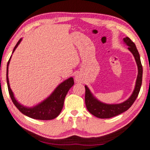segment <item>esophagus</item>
<instances>
[{
  "mask_svg": "<svg viewBox=\"0 0 150 150\" xmlns=\"http://www.w3.org/2000/svg\"><path fill=\"white\" fill-rule=\"evenodd\" d=\"M75 81H76V82H80L81 81V76L79 74H76L75 76Z\"/></svg>",
  "mask_w": 150,
  "mask_h": 150,
  "instance_id": "obj_1",
  "label": "esophagus"
}]
</instances>
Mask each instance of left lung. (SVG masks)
I'll return each instance as SVG.
<instances>
[{"mask_svg":"<svg viewBox=\"0 0 150 150\" xmlns=\"http://www.w3.org/2000/svg\"><path fill=\"white\" fill-rule=\"evenodd\" d=\"M123 40L124 42L129 46L128 49L134 56L138 66L139 72H138L135 89L132 93V96L125 102L120 104L108 105L103 103L100 102L95 98L92 96V93L90 92L88 87L85 86V105H86V108L89 112H90L92 115L97 118H110L122 114V112L127 111L132 105V104L134 103L138 95L139 94L142 84V79H143V67H142L139 53L138 52L134 42L132 41L129 37H126Z\"/></svg>","mask_w":150,"mask_h":150,"instance_id":"8db88e82","label":"left lung"}]
</instances>
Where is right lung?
Here are the masks:
<instances>
[{"instance_id": "1", "label": "right lung", "mask_w": 150, "mask_h": 150, "mask_svg": "<svg viewBox=\"0 0 150 150\" xmlns=\"http://www.w3.org/2000/svg\"><path fill=\"white\" fill-rule=\"evenodd\" d=\"M21 41V38L18 40L16 46L13 48V52H14L16 48L18 45ZM12 52V53H13ZM11 57L9 58L7 65V83L8 87V91L9 96L11 97L13 103L16 107L17 109L20 111L21 113L29 117L38 120H52L57 117L61 113L62 109L63 108L64 100L67 92L69 89L74 84L73 78H69L64 81L56 87L54 92L48 97L46 100L40 103L34 108H28L19 104L13 96V92L9 87V79H8V65L10 61Z\"/></svg>"}]
</instances>
